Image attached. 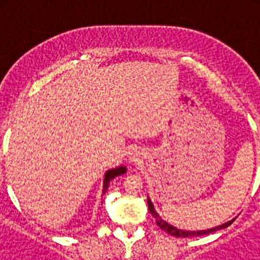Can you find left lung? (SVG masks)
<instances>
[{"mask_svg":"<svg viewBox=\"0 0 260 260\" xmlns=\"http://www.w3.org/2000/svg\"><path fill=\"white\" fill-rule=\"evenodd\" d=\"M147 203H148V210H150V212L152 213V216L155 217L156 224H157L158 228L162 229V231L167 232V233H169L171 236H176V237H195V236H204V234L213 233V232L220 231V229L228 228L229 225H231L232 222L234 221V219H233V220H231V221L225 222V224L216 226V228L207 229V231H197V232H195V231L194 232H192V231H182V229L176 228V226H173V225L168 224L167 221H164V220H162L161 217L158 216V213L155 211V207H153V204H152V202H151L150 198L147 199Z\"/></svg>","mask_w":260,"mask_h":260,"instance_id":"1","label":"left lung"}]
</instances>
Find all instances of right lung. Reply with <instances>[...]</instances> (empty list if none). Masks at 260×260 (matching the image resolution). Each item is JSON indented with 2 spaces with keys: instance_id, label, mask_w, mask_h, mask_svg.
Wrapping results in <instances>:
<instances>
[{
  "instance_id": "right-lung-1",
  "label": "right lung",
  "mask_w": 260,
  "mask_h": 260,
  "mask_svg": "<svg viewBox=\"0 0 260 260\" xmlns=\"http://www.w3.org/2000/svg\"><path fill=\"white\" fill-rule=\"evenodd\" d=\"M125 172H126L125 167H119V168H116V169H110V171H108L107 173H105V177H104V185H103L104 190H103V192L107 191L108 186H109V182L113 180L114 177L121 176V174H123Z\"/></svg>"
}]
</instances>
